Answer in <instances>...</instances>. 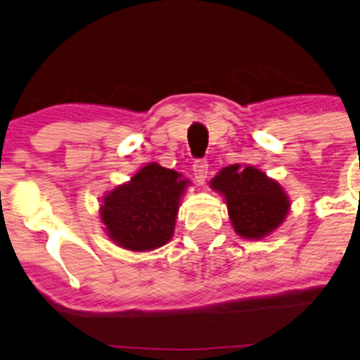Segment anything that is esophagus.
<instances>
[{"instance_id": "34e87169", "label": "esophagus", "mask_w": 360, "mask_h": 360, "mask_svg": "<svg viewBox=\"0 0 360 360\" xmlns=\"http://www.w3.org/2000/svg\"><path fill=\"white\" fill-rule=\"evenodd\" d=\"M193 172H194V179H196L200 184H205L206 177H208V162H206L205 159L194 160Z\"/></svg>"}]
</instances>
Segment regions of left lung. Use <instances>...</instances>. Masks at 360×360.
Instances as JSON below:
<instances>
[{
	"label": "left lung",
	"instance_id": "1",
	"mask_svg": "<svg viewBox=\"0 0 360 360\" xmlns=\"http://www.w3.org/2000/svg\"><path fill=\"white\" fill-rule=\"evenodd\" d=\"M210 184L225 196L230 221L242 238L267 237L281 226L289 212L286 191L254 166L223 167Z\"/></svg>",
	"mask_w": 360,
	"mask_h": 360
}]
</instances>
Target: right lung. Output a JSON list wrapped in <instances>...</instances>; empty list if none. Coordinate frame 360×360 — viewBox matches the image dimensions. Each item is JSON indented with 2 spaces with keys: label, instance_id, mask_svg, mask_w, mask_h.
Segmentation results:
<instances>
[{
  "label": "right lung",
  "instance_id": "add662e5",
  "mask_svg": "<svg viewBox=\"0 0 360 360\" xmlns=\"http://www.w3.org/2000/svg\"><path fill=\"white\" fill-rule=\"evenodd\" d=\"M186 186L189 179L157 162L139 169L128 183L103 198L100 217L108 237L131 252L166 245L174 233Z\"/></svg>",
  "mask_w": 360,
  "mask_h": 360
}]
</instances>
